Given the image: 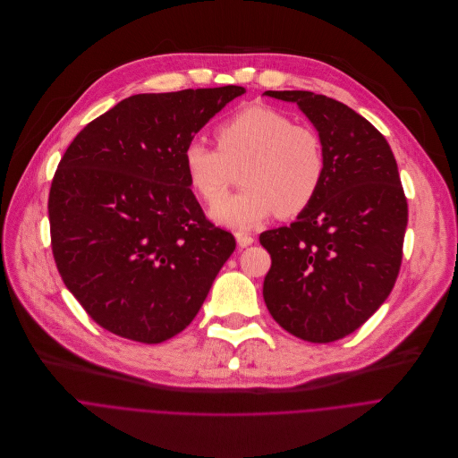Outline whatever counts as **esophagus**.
<instances>
[{
	"mask_svg": "<svg viewBox=\"0 0 458 458\" xmlns=\"http://www.w3.org/2000/svg\"><path fill=\"white\" fill-rule=\"evenodd\" d=\"M234 236H236V242H238L240 247H247V245H250L254 242V238L249 233H245V231H236Z\"/></svg>",
	"mask_w": 458,
	"mask_h": 458,
	"instance_id": "1",
	"label": "esophagus"
}]
</instances>
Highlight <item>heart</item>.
Segmentation results:
<instances>
[{"mask_svg":"<svg viewBox=\"0 0 458 458\" xmlns=\"http://www.w3.org/2000/svg\"><path fill=\"white\" fill-rule=\"evenodd\" d=\"M216 146L191 140L184 167L193 190L215 204L241 171L244 186L218 202L211 216L224 225L252 227L276 213L298 216L318 199L327 178V148L310 124L280 110L250 105L215 130Z\"/></svg>","mask_w":458,"mask_h":458,"instance_id":"1","label":"heart"}]
</instances>
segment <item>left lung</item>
Here are the masks:
<instances>
[{
    "mask_svg": "<svg viewBox=\"0 0 458 458\" xmlns=\"http://www.w3.org/2000/svg\"><path fill=\"white\" fill-rule=\"evenodd\" d=\"M296 103L327 148L325 184L289 227L259 234L270 254L263 300L280 327L332 343L388 298L403 261L408 202L390 144L346 105L303 89L265 91Z\"/></svg>",
    "mask_w": 458,
    "mask_h": 458,
    "instance_id": "8db88e82",
    "label": "left lung"
}]
</instances>
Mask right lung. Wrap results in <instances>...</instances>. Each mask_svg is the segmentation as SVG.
<instances>
[{
  "label": "right lung",
  "instance_id": "add662e5",
  "mask_svg": "<svg viewBox=\"0 0 458 458\" xmlns=\"http://www.w3.org/2000/svg\"><path fill=\"white\" fill-rule=\"evenodd\" d=\"M242 86L131 96L66 148L48 195L66 289L108 332L155 344L199 314L234 236L191 191L184 148Z\"/></svg>",
  "mask_w": 458,
  "mask_h": 458
}]
</instances>
